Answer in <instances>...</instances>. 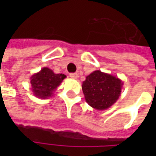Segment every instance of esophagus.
Masks as SVG:
<instances>
[{"label":"esophagus","mask_w":156,"mask_h":156,"mask_svg":"<svg viewBox=\"0 0 156 156\" xmlns=\"http://www.w3.org/2000/svg\"><path fill=\"white\" fill-rule=\"evenodd\" d=\"M69 76L72 78V79H77L78 78V75L76 74V73H73V74H70Z\"/></svg>","instance_id":"34e87169"}]
</instances>
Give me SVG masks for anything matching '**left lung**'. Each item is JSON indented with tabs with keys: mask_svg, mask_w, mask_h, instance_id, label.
Instances as JSON below:
<instances>
[{
	"mask_svg": "<svg viewBox=\"0 0 156 156\" xmlns=\"http://www.w3.org/2000/svg\"><path fill=\"white\" fill-rule=\"evenodd\" d=\"M122 85V81L116 76L95 70L86 77L81 88L89 106L97 110H104L119 99Z\"/></svg>",
	"mask_w": 156,
	"mask_h": 156,
	"instance_id": "1",
	"label": "left lung"
}]
</instances>
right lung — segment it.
Returning a JSON list of instances; mask_svg holds the SVG:
<instances>
[{
	"label": "right lung",
	"mask_w": 156,
	"mask_h": 156,
	"mask_svg": "<svg viewBox=\"0 0 156 156\" xmlns=\"http://www.w3.org/2000/svg\"><path fill=\"white\" fill-rule=\"evenodd\" d=\"M66 78L63 74H55L52 69L43 68L30 77L34 95L41 99L52 97L54 92Z\"/></svg>",
	"instance_id": "add662e5"
}]
</instances>
